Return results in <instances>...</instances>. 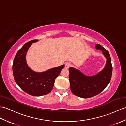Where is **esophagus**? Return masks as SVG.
Returning a JSON list of instances; mask_svg holds the SVG:
<instances>
[{"mask_svg":"<svg viewBox=\"0 0 126 126\" xmlns=\"http://www.w3.org/2000/svg\"><path fill=\"white\" fill-rule=\"evenodd\" d=\"M71 66V64L70 63H66L65 65V68L66 69H69Z\"/></svg>","mask_w":126,"mask_h":126,"instance_id":"34e87169","label":"esophagus"}]
</instances>
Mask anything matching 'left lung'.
Returning <instances> with one entry per match:
<instances>
[{
  "mask_svg": "<svg viewBox=\"0 0 126 126\" xmlns=\"http://www.w3.org/2000/svg\"><path fill=\"white\" fill-rule=\"evenodd\" d=\"M96 49L102 51L107 58L105 67L101 71L94 76H87L77 69L72 67L69 69L71 90L75 95L79 97L87 98L98 95L110 81L113 67L110 55L100 44H96Z\"/></svg>",
  "mask_w": 126,
  "mask_h": 126,
  "instance_id": "obj_1",
  "label": "left lung"
}]
</instances>
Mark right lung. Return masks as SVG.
<instances>
[{"label":"right lung","mask_w":126,"mask_h":126,"mask_svg":"<svg viewBox=\"0 0 126 126\" xmlns=\"http://www.w3.org/2000/svg\"><path fill=\"white\" fill-rule=\"evenodd\" d=\"M32 40L26 43L18 51L13 61V74L16 83L29 95L41 96L52 90L55 79L64 65L50 69L42 73H37L29 67L26 61V54L31 44L38 41Z\"/></svg>","instance_id":"obj_1"}]
</instances>
